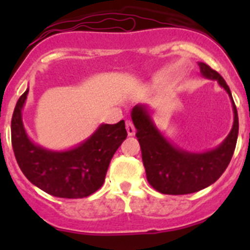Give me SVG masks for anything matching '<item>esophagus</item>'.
<instances>
[{"instance_id":"1","label":"esophagus","mask_w":250,"mask_h":250,"mask_svg":"<svg viewBox=\"0 0 250 250\" xmlns=\"http://www.w3.org/2000/svg\"><path fill=\"white\" fill-rule=\"evenodd\" d=\"M126 131H127V135L129 136H132L135 135V126H134V124H132V121L127 120L126 121Z\"/></svg>"}]
</instances>
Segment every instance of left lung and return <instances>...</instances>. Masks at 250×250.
<instances>
[{"label": "left lung", "instance_id": "8db88e82", "mask_svg": "<svg viewBox=\"0 0 250 250\" xmlns=\"http://www.w3.org/2000/svg\"><path fill=\"white\" fill-rule=\"evenodd\" d=\"M202 76L218 81L228 92L233 106L234 121L230 132L215 149L191 152L175 146L156 127L146 105H135L131 120L141 147L146 179L161 194L183 195L199 191L215 183L228 167L237 145L239 120L230 89L225 80L207 63L199 62Z\"/></svg>", "mask_w": 250, "mask_h": 250}]
</instances>
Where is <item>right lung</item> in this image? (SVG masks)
Listing matches in <instances>:
<instances>
[{
  "label": "right lung",
  "mask_w": 250,
  "mask_h": 250,
  "mask_svg": "<svg viewBox=\"0 0 250 250\" xmlns=\"http://www.w3.org/2000/svg\"><path fill=\"white\" fill-rule=\"evenodd\" d=\"M28 89L21 95L11 120V140L17 164L34 185L50 195L67 199L85 198L105 182L112 156L127 136L125 121L101 124L90 138L67 150H48L28 138L22 109Z\"/></svg>",
  "instance_id": "1"
}]
</instances>
